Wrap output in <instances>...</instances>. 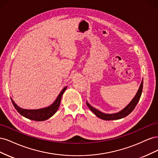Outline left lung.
<instances>
[{
  "label": "left lung",
  "mask_w": 158,
  "mask_h": 158,
  "mask_svg": "<svg viewBox=\"0 0 158 158\" xmlns=\"http://www.w3.org/2000/svg\"><path fill=\"white\" fill-rule=\"evenodd\" d=\"M142 88H143V80L140 84V86L138 89V92L136 93L135 97L133 98V99L131 101V102L129 103L128 106L124 108L121 111L117 113H114V114H106V113H103L101 111H98V109L94 108L92 107L88 103H86L88 107L89 108V109L92 111L95 115H96L98 117L103 119V120H106V121H111V120H117V119H120L122 118H124L127 117L130 114L134 109L135 108L136 106V105L138 102H139L140 98L141 97V94L142 92Z\"/></svg>",
  "instance_id": "1"
}]
</instances>
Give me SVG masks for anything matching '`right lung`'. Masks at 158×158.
Returning a JSON list of instances; mask_svg holds the SVG:
<instances>
[{
	"mask_svg": "<svg viewBox=\"0 0 158 158\" xmlns=\"http://www.w3.org/2000/svg\"><path fill=\"white\" fill-rule=\"evenodd\" d=\"M66 88L67 87L64 88L63 90L61 91L60 93L58 95V97H57V98L56 99L55 102L52 103L51 106L47 107L46 108H43L40 109H34V110L22 109L20 107H18L17 105L14 103L12 99H11V100H12L14 107H15V109L17 110V111L20 113L21 115L33 121H45L47 119L51 117L56 112L57 110H58L60 103L62 95H63Z\"/></svg>",
	"mask_w": 158,
	"mask_h": 158,
	"instance_id": "add662e5",
	"label": "right lung"
}]
</instances>
